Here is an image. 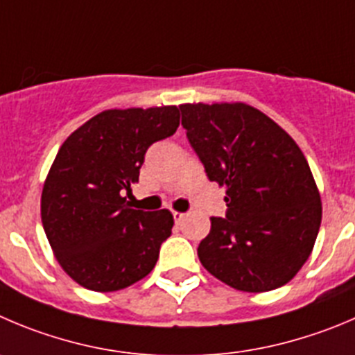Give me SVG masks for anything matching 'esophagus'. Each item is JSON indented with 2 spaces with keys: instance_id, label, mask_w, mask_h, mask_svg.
Masks as SVG:
<instances>
[{
  "instance_id": "obj_1",
  "label": "esophagus",
  "mask_w": 355,
  "mask_h": 355,
  "mask_svg": "<svg viewBox=\"0 0 355 355\" xmlns=\"http://www.w3.org/2000/svg\"><path fill=\"white\" fill-rule=\"evenodd\" d=\"M172 216H174V221H175V223H181V221H183L184 216H187V214H184V212L174 211V212H172Z\"/></svg>"
}]
</instances>
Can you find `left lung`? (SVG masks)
Here are the masks:
<instances>
[{
    "label": "left lung",
    "mask_w": 355,
    "mask_h": 355,
    "mask_svg": "<svg viewBox=\"0 0 355 355\" xmlns=\"http://www.w3.org/2000/svg\"><path fill=\"white\" fill-rule=\"evenodd\" d=\"M205 174L226 187V218L198 244L209 273L239 291L288 284L309 259L322 205L309 162L272 118L244 103L181 104Z\"/></svg>",
    "instance_id": "8db88e82"
}]
</instances>
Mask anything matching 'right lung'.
Instances as JSON below:
<instances>
[{
  "instance_id": "obj_1",
  "label": "right lung",
  "mask_w": 355,
  "mask_h": 355,
  "mask_svg": "<svg viewBox=\"0 0 355 355\" xmlns=\"http://www.w3.org/2000/svg\"><path fill=\"white\" fill-rule=\"evenodd\" d=\"M180 127L175 106L106 110L60 146L42 193V223L64 272L90 291L129 288L157 265L172 234L167 209H130L146 150Z\"/></svg>"
}]
</instances>
